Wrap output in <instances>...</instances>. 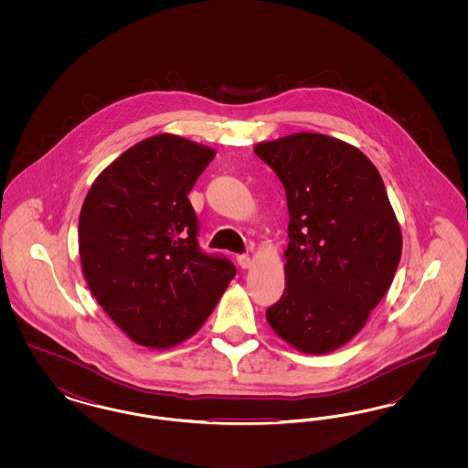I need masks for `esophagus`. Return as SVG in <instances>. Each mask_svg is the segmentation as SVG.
<instances>
[{
	"instance_id": "esophagus-1",
	"label": "esophagus",
	"mask_w": 468,
	"mask_h": 468,
	"mask_svg": "<svg viewBox=\"0 0 468 468\" xmlns=\"http://www.w3.org/2000/svg\"><path fill=\"white\" fill-rule=\"evenodd\" d=\"M237 263H239V267L244 268V270L252 267V260H250L247 254H240V256H237Z\"/></svg>"
}]
</instances>
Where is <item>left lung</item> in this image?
I'll use <instances>...</instances> for the list:
<instances>
[{"mask_svg":"<svg viewBox=\"0 0 468 468\" xmlns=\"http://www.w3.org/2000/svg\"><path fill=\"white\" fill-rule=\"evenodd\" d=\"M290 210L286 290L268 324L305 355H328L367 324L401 256V229L374 163L321 133L260 142Z\"/></svg>","mask_w":468,"mask_h":468,"instance_id":"8db88e82","label":"left lung"}]
</instances>
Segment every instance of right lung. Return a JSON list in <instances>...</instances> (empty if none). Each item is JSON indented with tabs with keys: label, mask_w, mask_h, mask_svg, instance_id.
<instances>
[{
	"label": "right lung",
	"mask_w": 468,
	"mask_h": 468,
	"mask_svg": "<svg viewBox=\"0 0 468 468\" xmlns=\"http://www.w3.org/2000/svg\"><path fill=\"white\" fill-rule=\"evenodd\" d=\"M216 151L178 134L149 136L96 177L79 218L92 296L134 344L170 349L197 334L235 267L203 254L189 191Z\"/></svg>",
	"instance_id": "obj_1"
}]
</instances>
